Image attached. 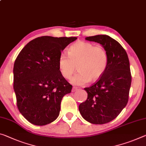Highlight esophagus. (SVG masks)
Segmentation results:
<instances>
[{"label":"esophagus","instance_id":"34e87169","mask_svg":"<svg viewBox=\"0 0 146 146\" xmlns=\"http://www.w3.org/2000/svg\"><path fill=\"white\" fill-rule=\"evenodd\" d=\"M77 90H78V88H77V87H73V88H72V92H74L77 91Z\"/></svg>","mask_w":146,"mask_h":146}]
</instances>
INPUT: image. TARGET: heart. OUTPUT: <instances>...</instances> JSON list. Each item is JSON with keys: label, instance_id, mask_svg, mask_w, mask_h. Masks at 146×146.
<instances>
[{"label": "heart", "instance_id": "1", "mask_svg": "<svg viewBox=\"0 0 146 146\" xmlns=\"http://www.w3.org/2000/svg\"><path fill=\"white\" fill-rule=\"evenodd\" d=\"M68 54L59 56L58 68L65 78H70L77 70L78 72L71 79L72 84L84 85L90 80L96 81L105 72L108 63L107 52L102 45L79 41L69 47Z\"/></svg>", "mask_w": 146, "mask_h": 146}]
</instances>
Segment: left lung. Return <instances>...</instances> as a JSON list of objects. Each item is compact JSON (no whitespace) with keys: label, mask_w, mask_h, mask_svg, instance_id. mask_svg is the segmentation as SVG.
Returning <instances> with one entry per match:
<instances>
[{"label":"left lung","mask_w":146,"mask_h":146,"mask_svg":"<svg viewBox=\"0 0 146 146\" xmlns=\"http://www.w3.org/2000/svg\"><path fill=\"white\" fill-rule=\"evenodd\" d=\"M85 39L102 45L107 52L108 63L101 77L84 88L88 98L78 109L90 123H106L115 119L128 102L131 84L129 58L123 47L110 36L97 35Z\"/></svg>","instance_id":"1"}]
</instances>
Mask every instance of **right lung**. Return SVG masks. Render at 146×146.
<instances>
[{
	"label": "right lung",
	"instance_id": "1",
	"mask_svg": "<svg viewBox=\"0 0 146 146\" xmlns=\"http://www.w3.org/2000/svg\"><path fill=\"white\" fill-rule=\"evenodd\" d=\"M76 37L41 36L21 50L13 66V89L17 106L25 119L36 125L54 121L62 99L72 85L60 72L59 56Z\"/></svg>",
	"mask_w": 146,
	"mask_h": 146
}]
</instances>
